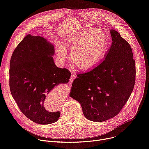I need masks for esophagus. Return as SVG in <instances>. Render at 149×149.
Returning <instances> with one entry per match:
<instances>
[{
	"instance_id": "obj_1",
	"label": "esophagus",
	"mask_w": 149,
	"mask_h": 149,
	"mask_svg": "<svg viewBox=\"0 0 149 149\" xmlns=\"http://www.w3.org/2000/svg\"><path fill=\"white\" fill-rule=\"evenodd\" d=\"M75 78H76V75L75 74H72L71 76V78H70V81L72 82Z\"/></svg>"
}]
</instances>
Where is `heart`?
<instances>
[{
	"label": "heart",
	"mask_w": 149,
	"mask_h": 149,
	"mask_svg": "<svg viewBox=\"0 0 149 149\" xmlns=\"http://www.w3.org/2000/svg\"><path fill=\"white\" fill-rule=\"evenodd\" d=\"M108 47V38L102 31L88 28L71 38L65 47L71 51V58L77 67L83 71L94 68L104 59ZM59 57L65 59L67 51L62 45L58 44Z\"/></svg>",
	"instance_id": "b5f03b06"
}]
</instances>
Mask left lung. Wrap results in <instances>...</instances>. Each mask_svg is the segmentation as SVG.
<instances>
[{
	"label": "left lung",
	"mask_w": 149,
	"mask_h": 149,
	"mask_svg": "<svg viewBox=\"0 0 149 149\" xmlns=\"http://www.w3.org/2000/svg\"><path fill=\"white\" fill-rule=\"evenodd\" d=\"M104 59L90 71L77 74L70 96L78 101L84 116L102 122L117 116L135 84L136 65L130 45L114 29Z\"/></svg>",
	"instance_id": "left-lung-1"
}]
</instances>
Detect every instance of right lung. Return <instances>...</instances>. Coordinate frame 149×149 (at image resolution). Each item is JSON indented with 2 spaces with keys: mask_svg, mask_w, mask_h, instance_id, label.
Wrapping results in <instances>:
<instances>
[{
  "mask_svg": "<svg viewBox=\"0 0 149 149\" xmlns=\"http://www.w3.org/2000/svg\"><path fill=\"white\" fill-rule=\"evenodd\" d=\"M54 47L43 37L26 35L15 49L10 61L9 87L19 109L27 118L40 124L56 122L60 112H49L44 104L47 95L71 77L66 68L57 67Z\"/></svg>",
  "mask_w": 149,
  "mask_h": 149,
  "instance_id": "add662e5",
  "label": "right lung"
}]
</instances>
